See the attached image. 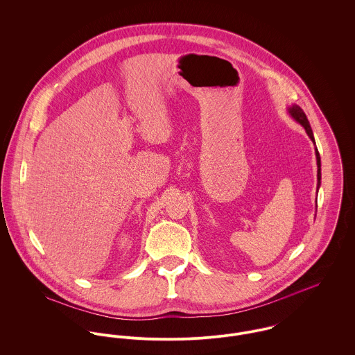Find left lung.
I'll list each match as a JSON object with an SVG mask.
<instances>
[{"instance_id": "left-lung-1", "label": "left lung", "mask_w": 355, "mask_h": 355, "mask_svg": "<svg viewBox=\"0 0 355 355\" xmlns=\"http://www.w3.org/2000/svg\"><path fill=\"white\" fill-rule=\"evenodd\" d=\"M290 113H291V116L304 127V130H306V132H307V135L310 137V139L314 142V137H313V131H311V128H310V124H309V120H307V117H306V114H304V109L301 107V106H298V105H294L293 107H290ZM315 157H317V180H318V184L317 186H320V180H321V159H320V153L318 150L315 149Z\"/></svg>"}]
</instances>
